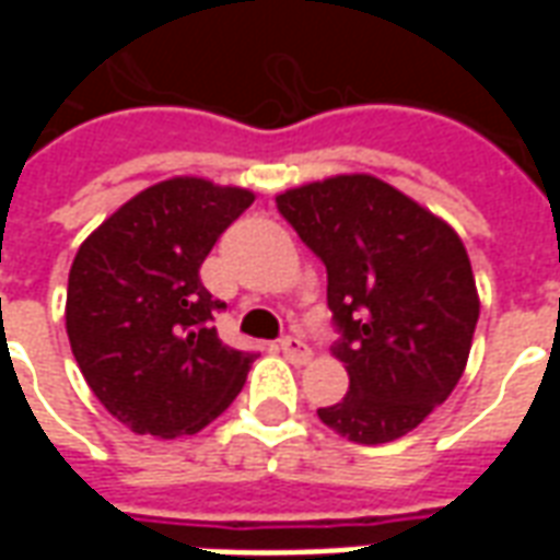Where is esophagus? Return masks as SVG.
I'll use <instances>...</instances> for the list:
<instances>
[{"instance_id": "obj_1", "label": "esophagus", "mask_w": 560, "mask_h": 560, "mask_svg": "<svg viewBox=\"0 0 560 560\" xmlns=\"http://www.w3.org/2000/svg\"><path fill=\"white\" fill-rule=\"evenodd\" d=\"M281 353L291 360V363H308L312 360V351H308V345H305L303 339H296V336H284V339L279 341Z\"/></svg>"}]
</instances>
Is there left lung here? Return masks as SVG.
Returning <instances> with one entry per match:
<instances>
[{"instance_id": "obj_1", "label": "left lung", "mask_w": 560, "mask_h": 560, "mask_svg": "<svg viewBox=\"0 0 560 560\" xmlns=\"http://www.w3.org/2000/svg\"><path fill=\"white\" fill-rule=\"evenodd\" d=\"M324 267L348 396L317 417L353 444L417 429L456 389L480 317L458 233L369 173H341L276 195Z\"/></svg>"}]
</instances>
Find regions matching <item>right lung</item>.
I'll list each match as a JSON object with an SVG mask.
<instances>
[{
  "label": "right lung",
  "instance_id": "add662e5",
  "mask_svg": "<svg viewBox=\"0 0 560 560\" xmlns=\"http://www.w3.org/2000/svg\"><path fill=\"white\" fill-rule=\"evenodd\" d=\"M255 203L248 188L173 176L135 195L83 240L68 272L66 329L90 389L138 434H195L231 405L255 353L212 327L224 303L200 264Z\"/></svg>",
  "mask_w": 560,
  "mask_h": 560
}]
</instances>
